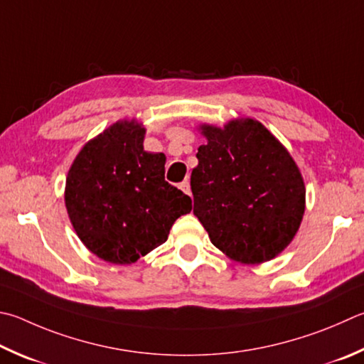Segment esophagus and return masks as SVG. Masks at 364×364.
Masks as SVG:
<instances>
[{"label":"esophagus","instance_id":"obj_1","mask_svg":"<svg viewBox=\"0 0 364 364\" xmlns=\"http://www.w3.org/2000/svg\"><path fill=\"white\" fill-rule=\"evenodd\" d=\"M180 189L183 191L184 194L191 196V184H189V181H188V180H184V181L180 184Z\"/></svg>","mask_w":364,"mask_h":364}]
</instances>
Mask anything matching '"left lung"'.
<instances>
[{
	"label": "left lung",
	"instance_id": "left-lung-1",
	"mask_svg": "<svg viewBox=\"0 0 364 364\" xmlns=\"http://www.w3.org/2000/svg\"><path fill=\"white\" fill-rule=\"evenodd\" d=\"M200 130L207 143L191 175L194 215L230 259H274L294 239L306 210L296 162L255 119H235L224 129L203 124Z\"/></svg>",
	"mask_w": 364,
	"mask_h": 364
}]
</instances>
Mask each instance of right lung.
I'll return each mask as SVG.
<instances>
[{"instance_id": "add662e5", "label": "right lung", "mask_w": 364, "mask_h": 364, "mask_svg": "<svg viewBox=\"0 0 364 364\" xmlns=\"http://www.w3.org/2000/svg\"><path fill=\"white\" fill-rule=\"evenodd\" d=\"M144 127L119 121L84 144L67 176L65 205L81 242L100 259L130 264L167 240L193 210L165 181V156L146 153Z\"/></svg>"}]
</instances>
